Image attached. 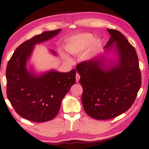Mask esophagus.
Instances as JSON below:
<instances>
[{
    "instance_id": "esophagus-1",
    "label": "esophagus",
    "mask_w": 149,
    "mask_h": 149,
    "mask_svg": "<svg viewBox=\"0 0 149 149\" xmlns=\"http://www.w3.org/2000/svg\"><path fill=\"white\" fill-rule=\"evenodd\" d=\"M79 78H80V75H79V74H76V75H75V79H76V81L78 82L79 80Z\"/></svg>"
}]
</instances>
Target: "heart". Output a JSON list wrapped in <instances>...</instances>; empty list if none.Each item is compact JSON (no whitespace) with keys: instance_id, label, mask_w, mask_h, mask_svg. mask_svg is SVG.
Masks as SVG:
<instances>
[{"instance_id":"b5f03b06","label":"heart","mask_w":149,"mask_h":149,"mask_svg":"<svg viewBox=\"0 0 149 149\" xmlns=\"http://www.w3.org/2000/svg\"><path fill=\"white\" fill-rule=\"evenodd\" d=\"M102 44V40L100 38L94 39L93 34L84 33L69 38L65 42V49L72 55H79L88 48L84 54V59L89 60L101 48ZM62 55L64 58L68 59L64 54L62 53Z\"/></svg>"}]
</instances>
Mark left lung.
I'll list each match as a JSON object with an SVG mask.
<instances>
[{
	"instance_id": "1",
	"label": "left lung",
	"mask_w": 149,
	"mask_h": 149,
	"mask_svg": "<svg viewBox=\"0 0 149 149\" xmlns=\"http://www.w3.org/2000/svg\"><path fill=\"white\" fill-rule=\"evenodd\" d=\"M107 30L111 37L103 52L76 67L83 87L84 111L97 120L112 119L127 111L141 85L135 49L118 30Z\"/></svg>"
}]
</instances>
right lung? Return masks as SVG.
I'll list each match as a JSON object with an SVG mask.
<instances>
[{
  "label": "right lung",
  "mask_w": 149,
  "mask_h": 149,
  "mask_svg": "<svg viewBox=\"0 0 149 149\" xmlns=\"http://www.w3.org/2000/svg\"><path fill=\"white\" fill-rule=\"evenodd\" d=\"M62 29L44 32L20 44L7 64L6 93L16 112L29 121L42 123L54 119L64 96L75 83L76 70L38 72L30 60L36 44L49 40ZM54 56L57 54L52 49Z\"/></svg>",
  "instance_id": "add662e5"
}]
</instances>
